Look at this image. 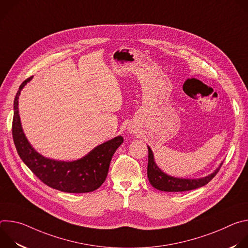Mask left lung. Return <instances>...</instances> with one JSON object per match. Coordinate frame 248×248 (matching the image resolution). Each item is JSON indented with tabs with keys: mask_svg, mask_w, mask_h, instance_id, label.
Instances as JSON below:
<instances>
[{
	"mask_svg": "<svg viewBox=\"0 0 248 248\" xmlns=\"http://www.w3.org/2000/svg\"><path fill=\"white\" fill-rule=\"evenodd\" d=\"M148 147V167H147V176L149 183L153 187L161 191L167 192H181L196 189L198 187L204 186L207 185L219 171L220 168L223 165V162L220 166L212 173L203 176L199 179H182L175 178L164 172L156 164L154 159V154L149 146Z\"/></svg>",
	"mask_w": 248,
	"mask_h": 248,
	"instance_id": "left-lung-1",
	"label": "left lung"
}]
</instances>
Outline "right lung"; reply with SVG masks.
<instances>
[{
  "instance_id": "obj_1",
  "label": "right lung",
  "mask_w": 248,
  "mask_h": 248,
  "mask_svg": "<svg viewBox=\"0 0 248 248\" xmlns=\"http://www.w3.org/2000/svg\"><path fill=\"white\" fill-rule=\"evenodd\" d=\"M32 78L21 83L14 102L13 137L20 159L41 182L52 188L68 193L94 191L107 178L112 157L124 142L123 136L119 135L106 141L78 160L66 162L44 157L27 140L18 112L20 92Z\"/></svg>"
}]
</instances>
